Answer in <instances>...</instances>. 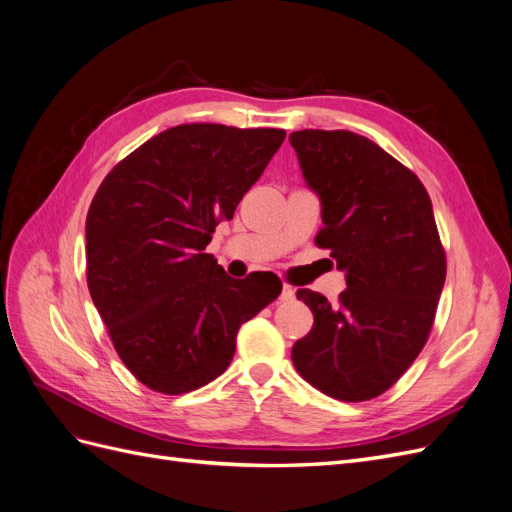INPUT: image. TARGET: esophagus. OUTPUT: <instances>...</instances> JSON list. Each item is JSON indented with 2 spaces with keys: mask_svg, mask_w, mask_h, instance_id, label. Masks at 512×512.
Returning a JSON list of instances; mask_svg holds the SVG:
<instances>
[{
  "mask_svg": "<svg viewBox=\"0 0 512 512\" xmlns=\"http://www.w3.org/2000/svg\"><path fill=\"white\" fill-rule=\"evenodd\" d=\"M280 299H282V301H292V299H294V288H292V286H288V284H284V286H282Z\"/></svg>",
  "mask_w": 512,
  "mask_h": 512,
  "instance_id": "34e87169",
  "label": "esophagus"
}]
</instances>
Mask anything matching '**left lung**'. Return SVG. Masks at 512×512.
<instances>
[{"instance_id":"8db88e82","label":"left lung","mask_w":512,"mask_h":512,"mask_svg":"<svg viewBox=\"0 0 512 512\" xmlns=\"http://www.w3.org/2000/svg\"><path fill=\"white\" fill-rule=\"evenodd\" d=\"M307 188L320 198V247L346 273L337 303L297 290L314 327L292 346L303 380L324 395H382L423 350L446 280L431 198L418 177L348 130L290 134Z\"/></svg>"}]
</instances>
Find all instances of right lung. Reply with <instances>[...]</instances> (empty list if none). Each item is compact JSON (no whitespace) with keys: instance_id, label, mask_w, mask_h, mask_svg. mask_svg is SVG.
<instances>
[{"instance_id":"1","label":"right lung","mask_w":512,"mask_h":512,"mask_svg":"<svg viewBox=\"0 0 512 512\" xmlns=\"http://www.w3.org/2000/svg\"><path fill=\"white\" fill-rule=\"evenodd\" d=\"M284 138L183 123L121 160L91 200L89 294L121 361L149 389L181 395L224 374L241 324L282 292L273 273L235 280L205 247Z\"/></svg>"}]
</instances>
